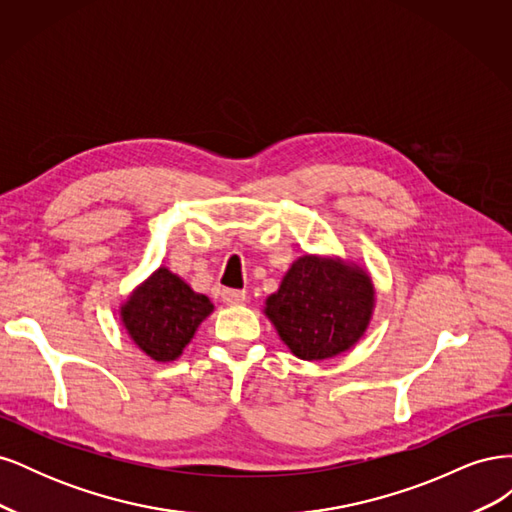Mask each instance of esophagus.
Here are the masks:
<instances>
[{"instance_id": "34e87169", "label": "esophagus", "mask_w": 512, "mask_h": 512, "mask_svg": "<svg viewBox=\"0 0 512 512\" xmlns=\"http://www.w3.org/2000/svg\"><path fill=\"white\" fill-rule=\"evenodd\" d=\"M222 301L226 305H241L247 301V292L245 290H232V288H224L222 290Z\"/></svg>"}]
</instances>
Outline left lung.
I'll list each match as a JSON object with an SVG mask.
<instances>
[{"mask_svg": "<svg viewBox=\"0 0 512 512\" xmlns=\"http://www.w3.org/2000/svg\"><path fill=\"white\" fill-rule=\"evenodd\" d=\"M371 309L374 284L363 269L301 256L267 299L265 314L294 356L322 361L359 342Z\"/></svg>", "mask_w": 512, "mask_h": 512, "instance_id": "1", "label": "left lung"}]
</instances>
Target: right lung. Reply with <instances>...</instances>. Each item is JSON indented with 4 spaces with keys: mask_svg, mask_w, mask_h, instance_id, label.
Masks as SVG:
<instances>
[{
    "mask_svg": "<svg viewBox=\"0 0 512 512\" xmlns=\"http://www.w3.org/2000/svg\"><path fill=\"white\" fill-rule=\"evenodd\" d=\"M213 312L205 294L160 267L121 307L123 327L153 361H175L190 344L198 324Z\"/></svg>",
    "mask_w": 512,
    "mask_h": 512,
    "instance_id": "add662e5",
    "label": "right lung"
}]
</instances>
